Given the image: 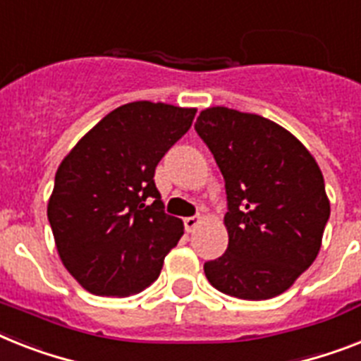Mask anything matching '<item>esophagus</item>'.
Wrapping results in <instances>:
<instances>
[{"label":"esophagus","mask_w":361,"mask_h":361,"mask_svg":"<svg viewBox=\"0 0 361 361\" xmlns=\"http://www.w3.org/2000/svg\"><path fill=\"white\" fill-rule=\"evenodd\" d=\"M183 224H185V230L190 233V231H195L196 228L200 226V224H202V216H198V215H196V216H187L185 221H183Z\"/></svg>","instance_id":"1"}]
</instances>
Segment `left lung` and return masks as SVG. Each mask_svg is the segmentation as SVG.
Masks as SVG:
<instances>
[{
  "label": "left lung",
  "instance_id": "8db88e82",
  "mask_svg": "<svg viewBox=\"0 0 361 361\" xmlns=\"http://www.w3.org/2000/svg\"><path fill=\"white\" fill-rule=\"evenodd\" d=\"M195 130L226 183L228 248L204 265L207 280L243 300L276 297L321 250L330 216L323 172L295 135L259 114L209 107Z\"/></svg>",
  "mask_w": 361,
  "mask_h": 361
}]
</instances>
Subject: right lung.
Here are the masks:
<instances>
[{
  "instance_id": "1",
  "label": "right lung",
  "mask_w": 361,
  "mask_h": 361,
  "mask_svg": "<svg viewBox=\"0 0 361 361\" xmlns=\"http://www.w3.org/2000/svg\"><path fill=\"white\" fill-rule=\"evenodd\" d=\"M195 114L161 102L120 105L59 165L49 226L66 271L92 295L130 297L152 286L183 235L154 174Z\"/></svg>"
}]
</instances>
